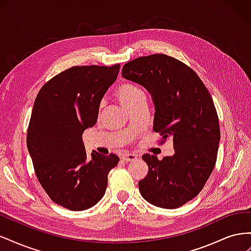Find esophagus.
<instances>
[{"label":"esophagus","mask_w":251,"mask_h":251,"mask_svg":"<svg viewBox=\"0 0 251 251\" xmlns=\"http://www.w3.org/2000/svg\"><path fill=\"white\" fill-rule=\"evenodd\" d=\"M137 155H135V154H131V153H126V154H124L123 155V158L125 161H134V160H136V159H137Z\"/></svg>","instance_id":"esophagus-1"}]
</instances>
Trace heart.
Listing matches in <instances>:
<instances>
[{"instance_id": "heart-1", "label": "heart", "mask_w": 251, "mask_h": 251, "mask_svg": "<svg viewBox=\"0 0 251 251\" xmlns=\"http://www.w3.org/2000/svg\"><path fill=\"white\" fill-rule=\"evenodd\" d=\"M116 96L126 109H130L135 103H137L140 100L144 98V93L137 85L126 82L118 87L116 90ZM103 101L100 102V109L103 107Z\"/></svg>"}]
</instances>
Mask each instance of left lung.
<instances>
[{"mask_svg": "<svg viewBox=\"0 0 251 251\" xmlns=\"http://www.w3.org/2000/svg\"><path fill=\"white\" fill-rule=\"evenodd\" d=\"M121 74L151 93L154 131L162 136L160 142H174L173 156H142L149 173L138 182L140 194L155 206L178 208L202 191L215 168L220 126L214 101L192 68L169 55L135 58Z\"/></svg>", "mask_w": 251, "mask_h": 251, "instance_id": "1", "label": "left lung"}]
</instances>
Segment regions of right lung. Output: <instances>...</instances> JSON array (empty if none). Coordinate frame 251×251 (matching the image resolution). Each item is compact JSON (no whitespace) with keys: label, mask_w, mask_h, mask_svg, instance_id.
Wrapping results in <instances>:
<instances>
[{"label":"right lung","mask_w":251,"mask_h":251,"mask_svg":"<svg viewBox=\"0 0 251 251\" xmlns=\"http://www.w3.org/2000/svg\"><path fill=\"white\" fill-rule=\"evenodd\" d=\"M120 65L76 66L47 81L33 104L27 148L35 175L50 199L70 210L100 202L115 154L87 155L83 131L97 121L103 95L116 80Z\"/></svg>","instance_id":"add662e5"}]
</instances>
